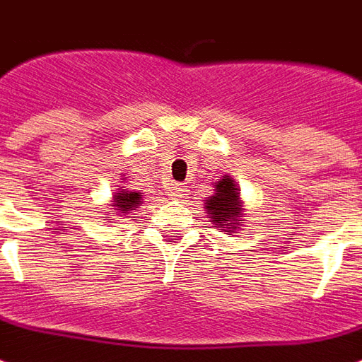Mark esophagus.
Returning <instances> with one entry per match:
<instances>
[{
    "instance_id": "obj_1",
    "label": "esophagus",
    "mask_w": 362,
    "mask_h": 362,
    "mask_svg": "<svg viewBox=\"0 0 362 362\" xmlns=\"http://www.w3.org/2000/svg\"><path fill=\"white\" fill-rule=\"evenodd\" d=\"M185 192H187V190H185L183 185L177 183L173 185V187H170V196H172V198H183Z\"/></svg>"
}]
</instances>
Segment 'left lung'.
Returning <instances> with one entry per match:
<instances>
[{"mask_svg":"<svg viewBox=\"0 0 362 362\" xmlns=\"http://www.w3.org/2000/svg\"><path fill=\"white\" fill-rule=\"evenodd\" d=\"M238 189L232 183V179L226 175L215 185V194L206 200V209L209 211V219L217 225V228H234L240 221V200H238Z\"/></svg>","mask_w":362,"mask_h":362,"instance_id":"left-lung-1","label":"left lung"}]
</instances>
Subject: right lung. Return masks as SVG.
<instances>
[{"mask_svg":"<svg viewBox=\"0 0 362 362\" xmlns=\"http://www.w3.org/2000/svg\"><path fill=\"white\" fill-rule=\"evenodd\" d=\"M139 202H141V194H139V192L124 190V187L115 194V207H117L120 213H128L130 209H134Z\"/></svg>","mask_w":362,"mask_h":362,"instance_id":"add662e5","label":"right lung"}]
</instances>
